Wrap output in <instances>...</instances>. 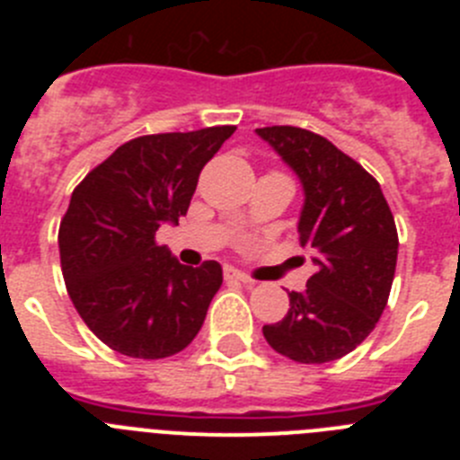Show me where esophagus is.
Wrapping results in <instances>:
<instances>
[{
    "instance_id": "esophagus-1",
    "label": "esophagus",
    "mask_w": 460,
    "mask_h": 460,
    "mask_svg": "<svg viewBox=\"0 0 460 460\" xmlns=\"http://www.w3.org/2000/svg\"><path fill=\"white\" fill-rule=\"evenodd\" d=\"M226 279H233V280H239V283H243L246 288H253L255 286V280L251 279V276L242 274L239 270H226Z\"/></svg>"
}]
</instances>
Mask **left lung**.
<instances>
[{
	"label": "left lung",
	"mask_w": 460,
	"mask_h": 460,
	"mask_svg": "<svg viewBox=\"0 0 460 460\" xmlns=\"http://www.w3.org/2000/svg\"><path fill=\"white\" fill-rule=\"evenodd\" d=\"M296 174L304 205L296 221L315 274L288 292L280 323L265 324L267 343L299 364H324L352 352L387 306L398 234L380 184L327 137L296 126L255 128Z\"/></svg>",
	"instance_id": "1"
}]
</instances>
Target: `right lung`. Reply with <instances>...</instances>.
I'll use <instances>...</instances> for the list:
<instances>
[{
    "instance_id": "add662e5",
    "label": "right lung",
    "mask_w": 460,
    "mask_h": 460,
    "mask_svg": "<svg viewBox=\"0 0 460 460\" xmlns=\"http://www.w3.org/2000/svg\"><path fill=\"white\" fill-rule=\"evenodd\" d=\"M233 133L211 126L136 137L73 190L59 226L62 274L80 318L112 350L164 359L200 332L221 265H181L154 237L186 217L200 170Z\"/></svg>"
}]
</instances>
